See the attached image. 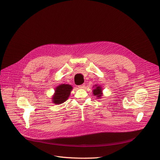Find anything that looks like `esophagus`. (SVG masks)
I'll use <instances>...</instances> for the list:
<instances>
[{
  "label": "esophagus",
  "instance_id": "1",
  "mask_svg": "<svg viewBox=\"0 0 160 160\" xmlns=\"http://www.w3.org/2000/svg\"><path fill=\"white\" fill-rule=\"evenodd\" d=\"M78 88L79 89H83V88H85V84H82V85H80V86H78Z\"/></svg>",
  "mask_w": 160,
  "mask_h": 160
}]
</instances>
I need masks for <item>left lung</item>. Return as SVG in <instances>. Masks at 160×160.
Here are the masks:
<instances>
[{
  "instance_id": "1",
  "label": "left lung",
  "mask_w": 160,
  "mask_h": 160,
  "mask_svg": "<svg viewBox=\"0 0 160 160\" xmlns=\"http://www.w3.org/2000/svg\"><path fill=\"white\" fill-rule=\"evenodd\" d=\"M94 89L93 90V93L95 96H96V97H97V98H102V88L100 86H98V85H95L93 86Z\"/></svg>"
}]
</instances>
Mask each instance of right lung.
Returning <instances> with one entry per match:
<instances>
[{
    "mask_svg": "<svg viewBox=\"0 0 160 160\" xmlns=\"http://www.w3.org/2000/svg\"><path fill=\"white\" fill-rule=\"evenodd\" d=\"M72 89L69 84H61L55 89L54 93L52 97V102L55 104H60L68 99Z\"/></svg>",
    "mask_w": 160,
    "mask_h": 160,
    "instance_id": "add662e5",
    "label": "right lung"
}]
</instances>
